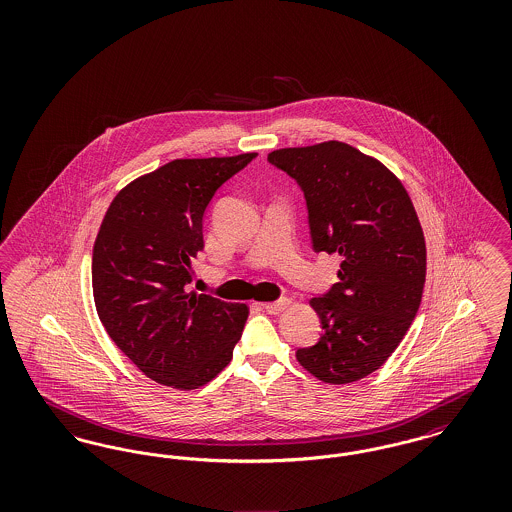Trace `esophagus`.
Wrapping results in <instances>:
<instances>
[{"instance_id":"esophagus-1","label":"esophagus","mask_w":512,"mask_h":512,"mask_svg":"<svg viewBox=\"0 0 512 512\" xmlns=\"http://www.w3.org/2000/svg\"><path fill=\"white\" fill-rule=\"evenodd\" d=\"M290 303H292L290 299H280V301H272V303H261V307L270 315H276V313H282Z\"/></svg>"}]
</instances>
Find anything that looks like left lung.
Here are the masks:
<instances>
[{
  "label": "left lung",
  "instance_id": "8db88e82",
  "mask_svg": "<svg viewBox=\"0 0 512 512\" xmlns=\"http://www.w3.org/2000/svg\"><path fill=\"white\" fill-rule=\"evenodd\" d=\"M268 161L301 186L315 251L341 259L340 282L309 301L324 332L295 357L320 382H357L390 359L420 307L426 242L413 201L386 165L336 140Z\"/></svg>",
  "mask_w": 512,
  "mask_h": 512
}]
</instances>
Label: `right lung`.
<instances>
[{
  "mask_svg": "<svg viewBox=\"0 0 512 512\" xmlns=\"http://www.w3.org/2000/svg\"><path fill=\"white\" fill-rule=\"evenodd\" d=\"M257 153L174 159L111 201L92 253V288L109 338L147 378L174 390L209 384L232 361L249 307L186 292L203 215Z\"/></svg>",
  "mask_w": 512,
  "mask_h": 512,
  "instance_id": "right-lung-1",
  "label": "right lung"
}]
</instances>
